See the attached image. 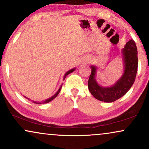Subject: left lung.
Returning a JSON list of instances; mask_svg holds the SVG:
<instances>
[{
  "instance_id": "obj_1",
  "label": "left lung",
  "mask_w": 149,
  "mask_h": 149,
  "mask_svg": "<svg viewBox=\"0 0 149 149\" xmlns=\"http://www.w3.org/2000/svg\"><path fill=\"white\" fill-rule=\"evenodd\" d=\"M123 73L115 84L103 87L97 83L96 73L98 67L92 65L91 74L88 80L89 91L97 100L104 102H115L124 96L134 83L138 67L137 48L133 40H129L121 50Z\"/></svg>"
}]
</instances>
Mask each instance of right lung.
Wrapping results in <instances>:
<instances>
[{"label":"right lung","instance_id":"1","mask_svg":"<svg viewBox=\"0 0 149 149\" xmlns=\"http://www.w3.org/2000/svg\"><path fill=\"white\" fill-rule=\"evenodd\" d=\"M75 70H76V68H73V69H70L69 71H68L67 72H66V73H65V75H64V78H63V79L64 80V79H65V78H66V76H68V75H69V73H71L73 72V71H74ZM61 87H62V85H61V86L59 87V90H57V92H56V93L54 94V95H53V96H52L51 97H49V98H48V99H47V100H44V101H42V102H36V101H32V100H31V101H32V102H33L34 104H47V103H48V102H51V101L54 100V99L55 98V97H57V95H59V92H60V90H61ZM25 97V98L28 99L29 100H30V99L27 98V97Z\"/></svg>","mask_w":149,"mask_h":149}]
</instances>
